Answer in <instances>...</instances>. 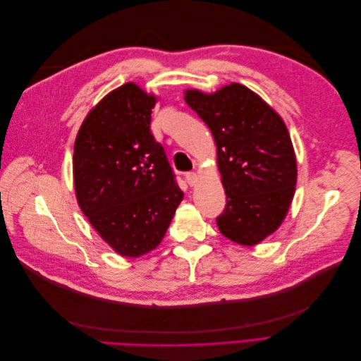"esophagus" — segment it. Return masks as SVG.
I'll list each match as a JSON object with an SVG mask.
<instances>
[{
	"label": "esophagus",
	"mask_w": 361,
	"mask_h": 361,
	"mask_svg": "<svg viewBox=\"0 0 361 361\" xmlns=\"http://www.w3.org/2000/svg\"><path fill=\"white\" fill-rule=\"evenodd\" d=\"M185 179H187V182L192 187V185H195V182H197V174H195V173H187V174H185Z\"/></svg>",
	"instance_id": "obj_1"
}]
</instances>
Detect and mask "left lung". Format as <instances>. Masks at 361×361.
<instances>
[{
  "instance_id": "obj_1",
  "label": "left lung",
  "mask_w": 361,
  "mask_h": 361,
  "mask_svg": "<svg viewBox=\"0 0 361 361\" xmlns=\"http://www.w3.org/2000/svg\"><path fill=\"white\" fill-rule=\"evenodd\" d=\"M183 93L216 145L227 200L218 228L236 244L257 245L281 226L295 194L297 158L289 130L274 108L243 84Z\"/></svg>"
}]
</instances>
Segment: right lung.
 Wrapping results in <instances>:
<instances>
[{
    "label": "right lung",
    "mask_w": 361,
    "mask_h": 361,
    "mask_svg": "<svg viewBox=\"0 0 361 361\" xmlns=\"http://www.w3.org/2000/svg\"><path fill=\"white\" fill-rule=\"evenodd\" d=\"M157 102V94L126 82L92 108L75 138L76 202L123 257L155 250L183 199L166 152L150 133Z\"/></svg>",
    "instance_id": "obj_1"
}]
</instances>
